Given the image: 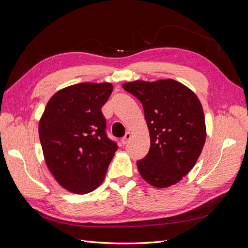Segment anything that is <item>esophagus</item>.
Listing matches in <instances>:
<instances>
[{
    "label": "esophagus",
    "instance_id": "obj_1",
    "mask_svg": "<svg viewBox=\"0 0 248 248\" xmlns=\"http://www.w3.org/2000/svg\"><path fill=\"white\" fill-rule=\"evenodd\" d=\"M130 139H131V133H130V132H127V133L125 134V136H124V138L122 139V144H123V145H126L127 142L129 141Z\"/></svg>",
    "mask_w": 248,
    "mask_h": 248
}]
</instances>
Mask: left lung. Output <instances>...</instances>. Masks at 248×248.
<instances>
[{
	"label": "left lung",
	"mask_w": 248,
	"mask_h": 248,
	"mask_svg": "<svg viewBox=\"0 0 248 248\" xmlns=\"http://www.w3.org/2000/svg\"><path fill=\"white\" fill-rule=\"evenodd\" d=\"M140 101L151 145L138 161L140 176L157 188L178 183L194 167L205 145L202 104L190 89L174 79L125 82Z\"/></svg>",
	"instance_id": "8db88e82"
}]
</instances>
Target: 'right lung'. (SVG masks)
Returning <instances> with one entry per match:
<instances>
[{
  "instance_id": "obj_1",
  "label": "right lung",
  "mask_w": 248,
  "mask_h": 248,
  "mask_svg": "<svg viewBox=\"0 0 248 248\" xmlns=\"http://www.w3.org/2000/svg\"><path fill=\"white\" fill-rule=\"evenodd\" d=\"M111 92L108 82H81L60 90L44 109L39 122L44 158L59 184L71 192L96 189L118 150L101 112Z\"/></svg>"
}]
</instances>
